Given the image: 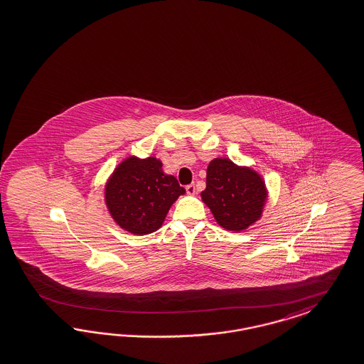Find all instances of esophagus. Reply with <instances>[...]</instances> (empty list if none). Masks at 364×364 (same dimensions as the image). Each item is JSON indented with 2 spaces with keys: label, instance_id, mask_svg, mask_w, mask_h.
I'll list each match as a JSON object with an SVG mask.
<instances>
[{
  "label": "esophagus",
  "instance_id": "34e87169",
  "mask_svg": "<svg viewBox=\"0 0 364 364\" xmlns=\"http://www.w3.org/2000/svg\"><path fill=\"white\" fill-rule=\"evenodd\" d=\"M186 193L190 194V196H193V194H196V186L191 183V185H188L186 186Z\"/></svg>",
  "mask_w": 364,
  "mask_h": 364
}]
</instances>
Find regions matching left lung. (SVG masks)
<instances>
[{
  "label": "left lung",
  "instance_id": "obj_1",
  "mask_svg": "<svg viewBox=\"0 0 364 364\" xmlns=\"http://www.w3.org/2000/svg\"><path fill=\"white\" fill-rule=\"evenodd\" d=\"M201 198L220 227L240 232L262 217L267 188L255 170L215 158L208 166Z\"/></svg>",
  "mask_w": 364,
  "mask_h": 364
}]
</instances>
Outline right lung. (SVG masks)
<instances>
[{
    "label": "right lung",
    "mask_w": 364,
    "mask_h": 364,
    "mask_svg": "<svg viewBox=\"0 0 364 364\" xmlns=\"http://www.w3.org/2000/svg\"><path fill=\"white\" fill-rule=\"evenodd\" d=\"M162 166L155 156H129L109 176L105 203L120 228L134 235L158 230L171 205L186 193L176 176L163 173Z\"/></svg>",
    "instance_id": "obj_1"
}]
</instances>
